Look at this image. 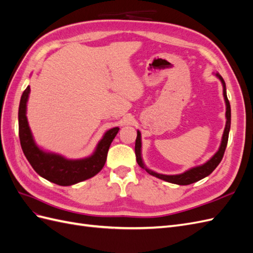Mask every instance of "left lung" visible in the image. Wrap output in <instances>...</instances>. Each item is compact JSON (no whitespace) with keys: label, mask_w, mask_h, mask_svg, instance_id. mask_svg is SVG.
<instances>
[{"label":"left lung","mask_w":253,"mask_h":253,"mask_svg":"<svg viewBox=\"0 0 253 253\" xmlns=\"http://www.w3.org/2000/svg\"><path fill=\"white\" fill-rule=\"evenodd\" d=\"M216 77L220 80L221 84H223V95H224V99H225V103H226V126H225V129L223 133V137H221V141H220V145L217 150V152L214 154L209 160L201 166H196L191 168V169L185 171L183 173L180 174H175V175H166V174H160L157 173L155 171H152L150 169H148L145 167L142 157H141V133L139 131H137V138H136V142H135V154H136V160L137 164L140 166V168L144 169L149 174L155 176V177L163 179L165 181L171 182V183H176V185L179 186H187L190 185V183L196 182L198 180H201L207 176L210 175L215 168L219 165V163L223 159L224 153L227 147V142H228V137H229V131H230V126H231V108H230V103H229V100L227 98V91H226V83L223 79V77L217 73L215 74Z\"/></svg>","instance_id":"left-lung-1"}]
</instances>
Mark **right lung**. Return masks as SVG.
<instances>
[{"mask_svg": "<svg viewBox=\"0 0 253 253\" xmlns=\"http://www.w3.org/2000/svg\"><path fill=\"white\" fill-rule=\"evenodd\" d=\"M30 87L23 91L19 106V137L25 157L41 177L59 186H72L93 177L102 170L110 145L119 127L106 131L96 145L93 154L81 159H68L57 153L44 151L38 145L28 125L26 116Z\"/></svg>", "mask_w": 253, "mask_h": 253, "instance_id": "1", "label": "right lung"}]
</instances>
